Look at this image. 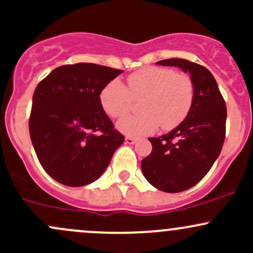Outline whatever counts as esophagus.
I'll return each mask as SVG.
<instances>
[{"label": "esophagus", "mask_w": 253, "mask_h": 253, "mask_svg": "<svg viewBox=\"0 0 253 253\" xmlns=\"http://www.w3.org/2000/svg\"><path fill=\"white\" fill-rule=\"evenodd\" d=\"M126 144H129V145H132V144H134L135 141H137V139L135 138H132V137H126Z\"/></svg>", "instance_id": "esophagus-1"}]
</instances>
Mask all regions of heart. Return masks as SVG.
<instances>
[{
	"label": "heart",
	"instance_id": "1",
	"mask_svg": "<svg viewBox=\"0 0 253 253\" xmlns=\"http://www.w3.org/2000/svg\"><path fill=\"white\" fill-rule=\"evenodd\" d=\"M128 88L120 80H113L102 90L101 104L113 119L131 110L133 99L144 98L140 115L126 116L118 122V129L129 137L151 134L161 125L174 128L186 118L193 102V83L187 74L170 68L148 67L134 72L127 79Z\"/></svg>",
	"mask_w": 253,
	"mask_h": 253
}]
</instances>
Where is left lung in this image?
<instances>
[{"instance_id": "1", "label": "left lung", "mask_w": 253, "mask_h": 253, "mask_svg": "<svg viewBox=\"0 0 253 253\" xmlns=\"http://www.w3.org/2000/svg\"><path fill=\"white\" fill-rule=\"evenodd\" d=\"M157 65L190 74L193 102L175 128L149 138L152 151L141 161V170L160 191L182 192L198 184L217 160L226 134L227 108L215 78L203 66L184 59L162 60Z\"/></svg>"}]
</instances>
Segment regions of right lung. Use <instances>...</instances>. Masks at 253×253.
Listing matches in <instances>:
<instances>
[{"label": "right lung", "mask_w": 253, "mask_h": 253, "mask_svg": "<svg viewBox=\"0 0 253 253\" xmlns=\"http://www.w3.org/2000/svg\"><path fill=\"white\" fill-rule=\"evenodd\" d=\"M124 71L95 63L55 68L37 85L29 127L38 161L60 184L96 181L125 137L102 108V90Z\"/></svg>", "instance_id": "right-lung-1"}]
</instances>
